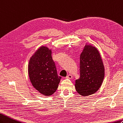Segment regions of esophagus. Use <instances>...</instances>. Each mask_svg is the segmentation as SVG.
<instances>
[{
  "label": "esophagus",
  "mask_w": 123,
  "mask_h": 123,
  "mask_svg": "<svg viewBox=\"0 0 123 123\" xmlns=\"http://www.w3.org/2000/svg\"><path fill=\"white\" fill-rule=\"evenodd\" d=\"M66 78H68V79H71V78H72V75H70V74H68L66 76Z\"/></svg>",
  "instance_id": "esophagus-1"
}]
</instances>
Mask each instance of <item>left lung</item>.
I'll return each mask as SVG.
<instances>
[{
	"label": "left lung",
	"instance_id": "left-lung-1",
	"mask_svg": "<svg viewBox=\"0 0 123 123\" xmlns=\"http://www.w3.org/2000/svg\"><path fill=\"white\" fill-rule=\"evenodd\" d=\"M80 77L75 81L76 90L81 96L94 94L104 78V67L99 51L95 47L86 46L80 56Z\"/></svg>",
	"mask_w": 123,
	"mask_h": 123
}]
</instances>
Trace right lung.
<instances>
[{
	"label": "right lung",
	"instance_id": "add662e5",
	"mask_svg": "<svg viewBox=\"0 0 123 123\" xmlns=\"http://www.w3.org/2000/svg\"><path fill=\"white\" fill-rule=\"evenodd\" d=\"M28 74L32 86L45 96L56 92L61 79L57 75L51 50L44 46L40 47L30 59Z\"/></svg>",
	"mask_w": 123,
	"mask_h": 123
}]
</instances>
